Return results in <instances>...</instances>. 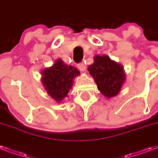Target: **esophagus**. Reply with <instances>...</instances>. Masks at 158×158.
<instances>
[{
	"label": "esophagus",
	"mask_w": 158,
	"mask_h": 158,
	"mask_svg": "<svg viewBox=\"0 0 158 158\" xmlns=\"http://www.w3.org/2000/svg\"><path fill=\"white\" fill-rule=\"evenodd\" d=\"M78 68L80 71H84L85 69H86V66H85V64H84V62H81V63H79L78 64Z\"/></svg>",
	"instance_id": "34e87169"
}]
</instances>
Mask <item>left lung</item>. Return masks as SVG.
I'll return each instance as SVG.
<instances>
[{"instance_id": "obj_1", "label": "left lung", "mask_w": 158, "mask_h": 158, "mask_svg": "<svg viewBox=\"0 0 158 158\" xmlns=\"http://www.w3.org/2000/svg\"><path fill=\"white\" fill-rule=\"evenodd\" d=\"M88 70L94 77L98 89L108 98L116 96L125 81L122 65L105 55L94 56V63L89 65Z\"/></svg>"}]
</instances>
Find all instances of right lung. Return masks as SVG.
Listing matches in <instances>:
<instances>
[{
	"label": "right lung",
	"instance_id": "right-lung-1",
	"mask_svg": "<svg viewBox=\"0 0 158 158\" xmlns=\"http://www.w3.org/2000/svg\"><path fill=\"white\" fill-rule=\"evenodd\" d=\"M43 86L53 99L58 102L66 98L69 89L73 86L74 79L79 75L77 68L67 65L59 59L52 66L47 68L42 72Z\"/></svg>",
	"mask_w": 158,
	"mask_h": 158
}]
</instances>
